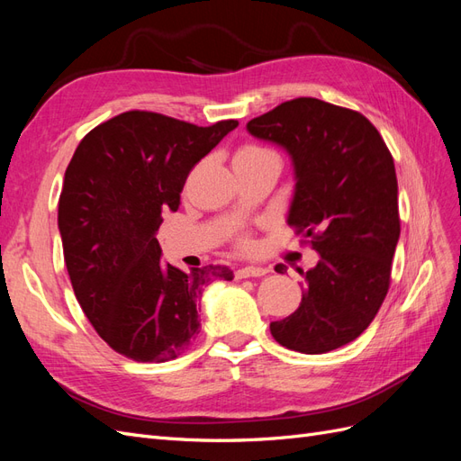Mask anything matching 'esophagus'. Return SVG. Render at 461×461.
<instances>
[{"label": "esophagus", "instance_id": "1", "mask_svg": "<svg viewBox=\"0 0 461 461\" xmlns=\"http://www.w3.org/2000/svg\"><path fill=\"white\" fill-rule=\"evenodd\" d=\"M269 269L265 267H254V265H248V267H242L236 271V278H249V276H263L267 275Z\"/></svg>", "mask_w": 461, "mask_h": 461}]
</instances>
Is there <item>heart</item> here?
<instances>
[{"instance_id":"1","label":"heart","mask_w":461,"mask_h":461,"mask_svg":"<svg viewBox=\"0 0 461 461\" xmlns=\"http://www.w3.org/2000/svg\"><path fill=\"white\" fill-rule=\"evenodd\" d=\"M265 153H271L261 146H256V144H246L242 146L239 151H236L234 158H244V159H249V158H259V156H265Z\"/></svg>"}]
</instances>
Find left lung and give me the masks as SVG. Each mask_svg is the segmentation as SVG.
<instances>
[{"mask_svg": "<svg viewBox=\"0 0 461 461\" xmlns=\"http://www.w3.org/2000/svg\"><path fill=\"white\" fill-rule=\"evenodd\" d=\"M246 131L290 156L286 222L319 254L298 310L271 323L273 339L302 354L337 350L369 327L388 292L400 239L393 156L364 115L315 97L276 105Z\"/></svg>", "mask_w": 461, "mask_h": 461, "instance_id": "8db88e82", "label": "left lung"}]
</instances>
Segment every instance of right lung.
Segmentation results:
<instances>
[{"label": "right lung", "mask_w": 461, "mask_h": 461, "mask_svg": "<svg viewBox=\"0 0 461 461\" xmlns=\"http://www.w3.org/2000/svg\"><path fill=\"white\" fill-rule=\"evenodd\" d=\"M239 121L196 127L127 111L82 138L68 163L58 225L75 296L95 332L134 361H169L200 332L198 300L227 265L188 273L161 261L156 232L186 176Z\"/></svg>", "instance_id": "add662e5"}]
</instances>
